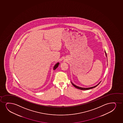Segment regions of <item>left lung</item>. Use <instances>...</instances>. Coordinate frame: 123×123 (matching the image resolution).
Here are the masks:
<instances>
[{
  "mask_svg": "<svg viewBox=\"0 0 123 123\" xmlns=\"http://www.w3.org/2000/svg\"><path fill=\"white\" fill-rule=\"evenodd\" d=\"M105 55H106V57H107V55H106V53L105 50ZM71 83H72V85H73V86H74L75 87H76L77 89H79L82 90H89V89H93V88H94L97 87V86L98 84H99L101 81H100L98 84H97V85L95 86H92V87H89V88H83V87H79V86H76V85L74 84L72 82V81H71Z\"/></svg>",
  "mask_w": 123,
  "mask_h": 123,
  "instance_id": "8db88e82",
  "label": "left lung"
}]
</instances>
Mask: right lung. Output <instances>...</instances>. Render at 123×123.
<instances>
[{
    "instance_id": "right-lung-1",
    "label": "right lung",
    "mask_w": 123,
    "mask_h": 123,
    "mask_svg": "<svg viewBox=\"0 0 123 123\" xmlns=\"http://www.w3.org/2000/svg\"><path fill=\"white\" fill-rule=\"evenodd\" d=\"M59 62H58V63H57L56 64H55V65L54 66V68H53V70H55L56 68H57L59 66Z\"/></svg>"
}]
</instances>
